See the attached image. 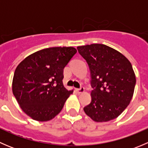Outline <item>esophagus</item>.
<instances>
[{"label":"esophagus","instance_id":"esophagus-1","mask_svg":"<svg viewBox=\"0 0 148 148\" xmlns=\"http://www.w3.org/2000/svg\"><path fill=\"white\" fill-rule=\"evenodd\" d=\"M76 91H77V92H78V93H83L84 92V88L83 87V86H82L81 88H79V89H75Z\"/></svg>","mask_w":148,"mask_h":148}]
</instances>
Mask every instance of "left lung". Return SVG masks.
<instances>
[{"label":"left lung","mask_w":148,"mask_h":148,"mask_svg":"<svg viewBox=\"0 0 148 148\" xmlns=\"http://www.w3.org/2000/svg\"><path fill=\"white\" fill-rule=\"evenodd\" d=\"M92 77V102L84 107L97 122H108L120 115L130 103L136 77L130 61L119 52L101 44L78 46Z\"/></svg>","instance_id":"obj_1"}]
</instances>
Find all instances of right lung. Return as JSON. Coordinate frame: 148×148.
I'll return each mask as SVG.
<instances>
[{
  "mask_svg": "<svg viewBox=\"0 0 148 148\" xmlns=\"http://www.w3.org/2000/svg\"><path fill=\"white\" fill-rule=\"evenodd\" d=\"M77 51L74 47L48 48L17 66L12 91L21 110L33 120L46 122L62 111L73 93L63 84L64 69Z\"/></svg>",
  "mask_w": 148,
  "mask_h": 148,
  "instance_id": "1",
  "label": "right lung"
}]
</instances>
